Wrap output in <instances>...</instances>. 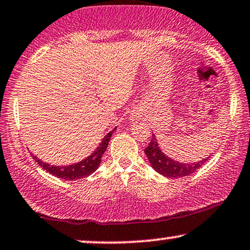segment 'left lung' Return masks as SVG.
I'll use <instances>...</instances> for the list:
<instances>
[{
	"mask_svg": "<svg viewBox=\"0 0 250 250\" xmlns=\"http://www.w3.org/2000/svg\"><path fill=\"white\" fill-rule=\"evenodd\" d=\"M144 152L146 154L148 163L152 166V168L159 174L170 179L183 178V176L192 174L195 170H197L209 159V157H205L200 162L196 163H180L178 160L172 159L163 152L154 135H152L150 144L145 148Z\"/></svg>",
	"mask_w": 250,
	"mask_h": 250,
	"instance_id": "obj_1",
	"label": "left lung"
}]
</instances>
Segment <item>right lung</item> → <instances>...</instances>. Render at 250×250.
I'll return each mask as SVG.
<instances>
[{"mask_svg":"<svg viewBox=\"0 0 250 250\" xmlns=\"http://www.w3.org/2000/svg\"><path fill=\"white\" fill-rule=\"evenodd\" d=\"M115 129L116 128L113 129L112 131H109L108 134L103 138L99 146H98L90 156L76 164L64 166H55L42 162L41 159H38L36 156H33V159L38 163V165H40L43 169H46L47 172L55 175L56 178L59 179L72 180V181H75V180L86 178V176L92 174L94 170H97L98 167H99L100 163H102L103 154L105 153L106 148L108 146V142L110 140V137H112L113 132L115 131Z\"/></svg>","mask_w":250,"mask_h":250,"instance_id":"1","label":"right lung"}]
</instances>
